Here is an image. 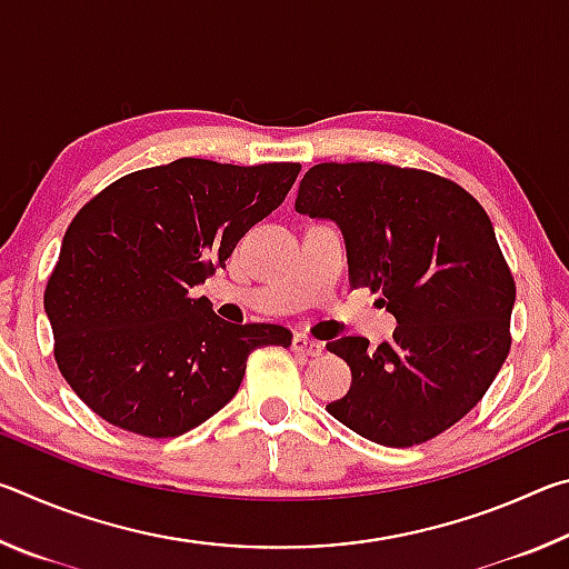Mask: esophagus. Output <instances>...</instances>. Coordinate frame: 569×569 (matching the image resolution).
I'll return each instance as SVG.
<instances>
[{"label":"esophagus","instance_id":"esophagus-1","mask_svg":"<svg viewBox=\"0 0 569 569\" xmlns=\"http://www.w3.org/2000/svg\"><path fill=\"white\" fill-rule=\"evenodd\" d=\"M291 346H293L296 353H303V356H321V351H323V346L319 341L308 339L306 333H296Z\"/></svg>","mask_w":569,"mask_h":569}]
</instances>
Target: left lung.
Wrapping results in <instances>:
<instances>
[{
	"instance_id": "1",
	"label": "left lung",
	"mask_w": 569,
	"mask_h": 569,
	"mask_svg": "<svg viewBox=\"0 0 569 569\" xmlns=\"http://www.w3.org/2000/svg\"><path fill=\"white\" fill-rule=\"evenodd\" d=\"M296 213L336 223L351 286L379 291L399 323L379 349L361 336L329 343L353 377L331 417L377 445L413 447L475 409L507 359L515 308L485 208L423 170L321 162L298 186Z\"/></svg>"
}]
</instances>
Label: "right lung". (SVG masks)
<instances>
[{
  "label": "right lung",
  "mask_w": 569,
  "mask_h": 569,
  "mask_svg": "<svg viewBox=\"0 0 569 569\" xmlns=\"http://www.w3.org/2000/svg\"><path fill=\"white\" fill-rule=\"evenodd\" d=\"M301 166L180 158L130 172L67 228L44 313L62 377L112 427L186 435L236 397L248 353L291 346L276 323H228L190 288L226 268Z\"/></svg>",
  "instance_id": "right-lung-1"
}]
</instances>
